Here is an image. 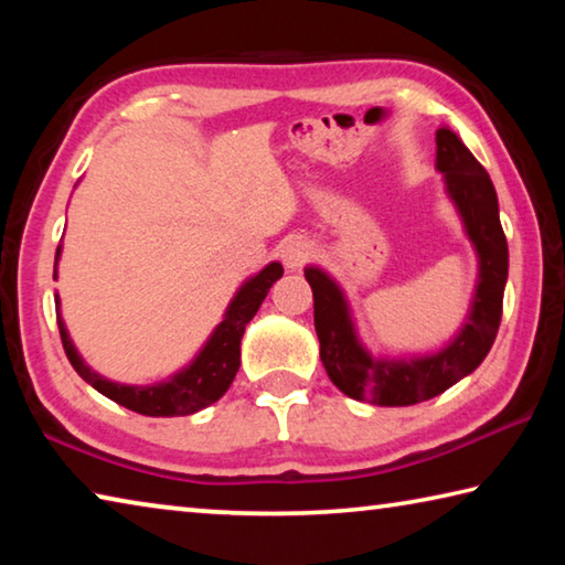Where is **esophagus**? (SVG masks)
Here are the masks:
<instances>
[{"mask_svg": "<svg viewBox=\"0 0 565 565\" xmlns=\"http://www.w3.org/2000/svg\"><path fill=\"white\" fill-rule=\"evenodd\" d=\"M313 252V244L309 238L303 236H289L284 238L281 246H279V254H281V262L286 269H301V266L309 262V256Z\"/></svg>", "mask_w": 565, "mask_h": 565, "instance_id": "obj_1", "label": "esophagus"}]
</instances>
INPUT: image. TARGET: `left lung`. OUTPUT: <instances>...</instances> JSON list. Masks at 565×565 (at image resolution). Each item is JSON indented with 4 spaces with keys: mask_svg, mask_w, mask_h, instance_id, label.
<instances>
[{
    "mask_svg": "<svg viewBox=\"0 0 565 565\" xmlns=\"http://www.w3.org/2000/svg\"><path fill=\"white\" fill-rule=\"evenodd\" d=\"M436 169L444 174L446 194L478 256L471 309L463 327L444 349L424 356H374L359 339L341 286L319 266L303 269L313 291V327L321 343V363L333 386L349 398L376 406H414L434 398L473 374L499 333L509 279V244L501 228L493 181L448 127L436 131Z\"/></svg>",
    "mask_w": 565,
    "mask_h": 565,
    "instance_id": "obj_1",
    "label": "left lung"
}]
</instances>
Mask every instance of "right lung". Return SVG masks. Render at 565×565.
Listing matches in <instances>:
<instances>
[{"label": "right lung", "mask_w": 565, "mask_h": 565, "mask_svg": "<svg viewBox=\"0 0 565 565\" xmlns=\"http://www.w3.org/2000/svg\"><path fill=\"white\" fill-rule=\"evenodd\" d=\"M62 246H56L54 256V279H56V264H60ZM284 266L279 262L266 264L259 274H254L252 279H246L238 291L234 294L232 303L226 306V313L218 327L212 331V337L206 339L202 351L191 359L189 366H184L169 379L159 381V384L149 386H131L119 384L94 371L89 363L76 351L74 341L70 339V331L64 327L62 313H56V323H60V337L64 343L66 359L74 366L89 386H94L111 401H117L119 406L137 411L141 416H189L196 414L206 406H212L214 401L226 394V388L232 386V381L242 363V337L246 323L256 317L262 301L269 294L271 284L281 279ZM56 306H60V296H56Z\"/></svg>", "instance_id": "right-lung-1"}]
</instances>
